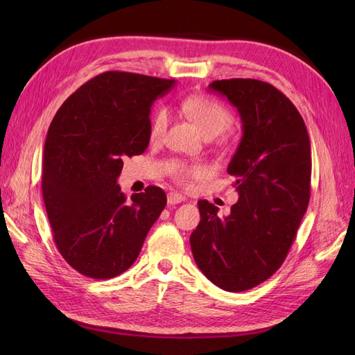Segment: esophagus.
<instances>
[{
	"label": "esophagus",
	"instance_id": "obj_1",
	"mask_svg": "<svg viewBox=\"0 0 355 355\" xmlns=\"http://www.w3.org/2000/svg\"><path fill=\"white\" fill-rule=\"evenodd\" d=\"M182 201H185L184 196L176 194V192H168V194H167V202L170 204V206H173V204L182 202Z\"/></svg>",
	"mask_w": 355,
	"mask_h": 355
}]
</instances>
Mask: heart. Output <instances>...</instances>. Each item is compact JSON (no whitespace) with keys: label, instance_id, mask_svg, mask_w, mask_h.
<instances>
[{"label":"heart","instance_id":"b5f03b06","mask_svg":"<svg viewBox=\"0 0 355 355\" xmlns=\"http://www.w3.org/2000/svg\"><path fill=\"white\" fill-rule=\"evenodd\" d=\"M180 110L206 137L218 136L232 124V114L227 106L207 98V96H189L182 101ZM167 125L168 112L164 108L157 110L151 120V125H149V137L153 141H158L164 136ZM170 171L182 184H188L191 179L202 175V168L200 166L179 163V161L171 163Z\"/></svg>","mask_w":355,"mask_h":355}]
</instances>
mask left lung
<instances>
[{
  "label": "left lung",
  "instance_id": "1",
  "mask_svg": "<svg viewBox=\"0 0 355 355\" xmlns=\"http://www.w3.org/2000/svg\"><path fill=\"white\" fill-rule=\"evenodd\" d=\"M209 87L241 116V142L227 168L239 201L219 218L216 206L200 200L201 220L189 241L213 284L244 292L268 280L295 241L309 202L311 144L299 111L274 85L232 78Z\"/></svg>",
  "mask_w": 355,
  "mask_h": 355
}]
</instances>
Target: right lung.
Wrapping results in <instances>:
<instances>
[{
	"label": "right lung",
	"instance_id": "obj_1",
	"mask_svg": "<svg viewBox=\"0 0 355 355\" xmlns=\"http://www.w3.org/2000/svg\"><path fill=\"white\" fill-rule=\"evenodd\" d=\"M175 83L103 72L72 93L49 127L42 197L58 250L85 277L106 280L128 270L166 207L161 188L128 201L116 179L124 157L145 153L151 106Z\"/></svg>",
	"mask_w": 355,
	"mask_h": 355
}]
</instances>
